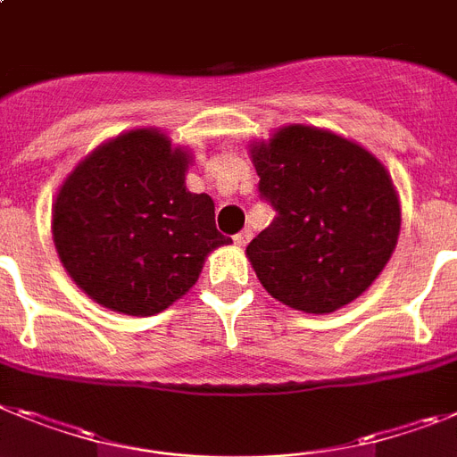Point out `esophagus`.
<instances>
[{"label":"esophagus","instance_id":"34e87169","mask_svg":"<svg viewBox=\"0 0 457 457\" xmlns=\"http://www.w3.org/2000/svg\"><path fill=\"white\" fill-rule=\"evenodd\" d=\"M252 236H254V233L249 231V228H245V231H240L236 237H233V243H236L237 247H247V243L252 240Z\"/></svg>","mask_w":457,"mask_h":457}]
</instances>
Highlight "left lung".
Segmentation results:
<instances>
[{
	"label": "left lung",
	"mask_w": 457,
	"mask_h": 457,
	"mask_svg": "<svg viewBox=\"0 0 457 457\" xmlns=\"http://www.w3.org/2000/svg\"><path fill=\"white\" fill-rule=\"evenodd\" d=\"M261 196L277 217L247 245L259 282L282 305L330 314L361 298L395 252L403 208L391 173L356 140L287 124L252 140Z\"/></svg>",
	"instance_id": "obj_1"
}]
</instances>
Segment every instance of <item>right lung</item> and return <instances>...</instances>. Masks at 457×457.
I'll use <instances>...</instances> for the list:
<instances>
[{"label":"right lung","instance_id":"1","mask_svg":"<svg viewBox=\"0 0 457 457\" xmlns=\"http://www.w3.org/2000/svg\"><path fill=\"white\" fill-rule=\"evenodd\" d=\"M191 159L166 131L143 127L101 143L64 178L53 243L96 305L159 314L196 284L210 252L231 243L214 226L212 198L187 189Z\"/></svg>","mask_w":457,"mask_h":457}]
</instances>
